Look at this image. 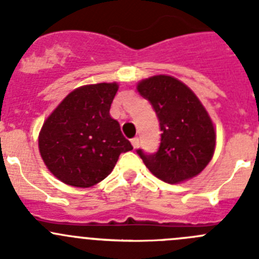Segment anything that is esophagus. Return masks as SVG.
<instances>
[{
	"label": "esophagus",
	"instance_id": "obj_1",
	"mask_svg": "<svg viewBox=\"0 0 259 259\" xmlns=\"http://www.w3.org/2000/svg\"><path fill=\"white\" fill-rule=\"evenodd\" d=\"M132 144H133V147H134V148H138V147H139V139H138V138H133Z\"/></svg>",
	"mask_w": 259,
	"mask_h": 259
}]
</instances>
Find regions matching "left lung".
<instances>
[{"instance_id": "1", "label": "left lung", "mask_w": 259, "mask_h": 259, "mask_svg": "<svg viewBox=\"0 0 259 259\" xmlns=\"http://www.w3.org/2000/svg\"><path fill=\"white\" fill-rule=\"evenodd\" d=\"M137 89L156 111L162 132L156 153L137 149L144 165L168 184H178L202 172L213 156L216 133L198 97L168 75L144 79Z\"/></svg>"}]
</instances>
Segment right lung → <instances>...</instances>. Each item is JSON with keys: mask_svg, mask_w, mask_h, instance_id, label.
<instances>
[{"mask_svg": "<svg viewBox=\"0 0 259 259\" xmlns=\"http://www.w3.org/2000/svg\"><path fill=\"white\" fill-rule=\"evenodd\" d=\"M117 83L84 85L67 94L43 124L42 159L62 183L89 188L107 178L133 146L110 116Z\"/></svg>", "mask_w": 259, "mask_h": 259, "instance_id": "right-lung-1", "label": "right lung"}]
</instances>
